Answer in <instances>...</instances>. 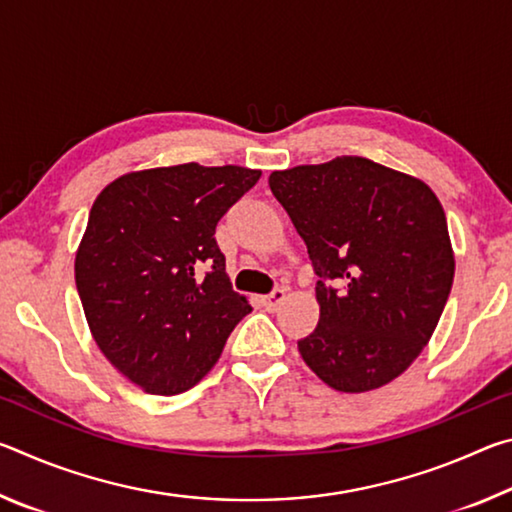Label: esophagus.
<instances>
[{"instance_id": "obj_1", "label": "esophagus", "mask_w": 512, "mask_h": 512, "mask_svg": "<svg viewBox=\"0 0 512 512\" xmlns=\"http://www.w3.org/2000/svg\"><path fill=\"white\" fill-rule=\"evenodd\" d=\"M284 298H287V291H284V289H273L271 293H268V296L262 298V302H264V307H266L268 311H275L277 307L282 305Z\"/></svg>"}]
</instances>
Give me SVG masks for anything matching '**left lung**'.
Instances as JSON below:
<instances>
[{"label":"left lung","instance_id":"obj_1","mask_svg":"<svg viewBox=\"0 0 512 512\" xmlns=\"http://www.w3.org/2000/svg\"><path fill=\"white\" fill-rule=\"evenodd\" d=\"M318 275L320 318L298 350L341 393L372 391L429 343L454 282L443 205L418 178L359 155L273 171Z\"/></svg>","mask_w":512,"mask_h":512}]
</instances>
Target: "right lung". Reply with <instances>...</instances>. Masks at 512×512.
<instances>
[{
  "label": "right lung",
  "mask_w": 512,
  "mask_h": 512,
  "mask_svg": "<svg viewBox=\"0 0 512 512\" xmlns=\"http://www.w3.org/2000/svg\"><path fill=\"white\" fill-rule=\"evenodd\" d=\"M259 176L187 162L126 173L94 201L76 289L101 352L146 393L196 386L253 311L232 291L214 232Z\"/></svg>",
  "instance_id": "add662e5"
}]
</instances>
